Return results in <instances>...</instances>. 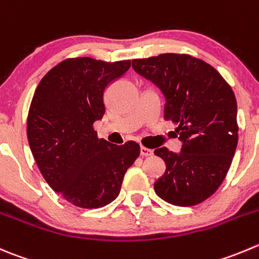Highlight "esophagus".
<instances>
[{
	"label": "esophagus",
	"mask_w": 259,
	"mask_h": 259,
	"mask_svg": "<svg viewBox=\"0 0 259 259\" xmlns=\"http://www.w3.org/2000/svg\"><path fill=\"white\" fill-rule=\"evenodd\" d=\"M153 154V150L152 149H148L145 147H140V155L143 157H150Z\"/></svg>",
	"instance_id": "esophagus-1"
}]
</instances>
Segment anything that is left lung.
Instances as JSON below:
<instances>
[{
    "mask_svg": "<svg viewBox=\"0 0 259 259\" xmlns=\"http://www.w3.org/2000/svg\"><path fill=\"white\" fill-rule=\"evenodd\" d=\"M138 74L164 95V117L178 125L180 153L165 147L154 154L165 172L154 182L164 201L193 206L209 199L229 170L238 144L237 100L219 72L187 54H159L133 60Z\"/></svg>",
    "mask_w": 259,
    "mask_h": 259,
    "instance_id": "8db88e82",
    "label": "left lung"
}]
</instances>
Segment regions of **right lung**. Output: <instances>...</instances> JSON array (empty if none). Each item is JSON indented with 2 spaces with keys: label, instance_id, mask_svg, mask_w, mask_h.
<instances>
[{
  "label": "right lung",
  "instance_id": "right-lung-1",
  "mask_svg": "<svg viewBox=\"0 0 259 259\" xmlns=\"http://www.w3.org/2000/svg\"><path fill=\"white\" fill-rule=\"evenodd\" d=\"M129 68L130 60L69 58L35 90L27 115L30 149L48 185L74 206L97 209L114 201L139 157L138 143L111 144L94 129L105 114V90Z\"/></svg>",
  "mask_w": 259,
  "mask_h": 259
}]
</instances>
